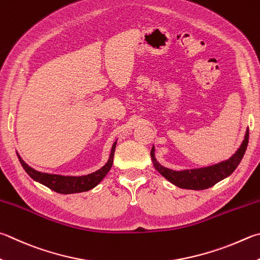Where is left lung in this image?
Segmentation results:
<instances>
[{
  "label": "left lung",
  "instance_id": "1",
  "mask_svg": "<svg viewBox=\"0 0 260 260\" xmlns=\"http://www.w3.org/2000/svg\"><path fill=\"white\" fill-rule=\"evenodd\" d=\"M249 142V128H247L244 134V139L238 150L231 155L229 159L223 160L218 164L211 165V166L183 169V171H173L167 167L160 165L157 161L154 154V145L151 149V159H152L153 166L161 175L181 188L185 190H206L214 186L216 183L223 181L224 178L229 177L232 174L239 164L241 162L243 155L247 150Z\"/></svg>",
  "mask_w": 260,
  "mask_h": 260
}]
</instances>
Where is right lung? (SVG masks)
I'll return each instance as SVG.
<instances>
[{
    "mask_svg": "<svg viewBox=\"0 0 260 260\" xmlns=\"http://www.w3.org/2000/svg\"><path fill=\"white\" fill-rule=\"evenodd\" d=\"M117 140L116 142L112 144L110 155L108 161L105 166H102L100 169L93 172L87 175L82 176H64V175H58V174H49L39 172L36 169L31 168L29 165H27L23 161L20 154L17 152L18 159L20 161L22 168L25 169L26 173L29 175L34 181L43 184L46 187L51 188L52 191L61 193V194H72V193H79L91 190V188L95 187L99 183H100L106 175L109 173L110 168L114 162V155H115V149H116Z\"/></svg>",
    "mask_w": 260,
    "mask_h": 260,
    "instance_id": "right-lung-1",
    "label": "right lung"
}]
</instances>
